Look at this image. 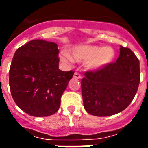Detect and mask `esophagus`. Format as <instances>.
Returning a JSON list of instances; mask_svg holds the SVG:
<instances>
[{
    "mask_svg": "<svg viewBox=\"0 0 148 148\" xmlns=\"http://www.w3.org/2000/svg\"><path fill=\"white\" fill-rule=\"evenodd\" d=\"M74 77L75 78V79H81L82 78V75L79 74V73H74Z\"/></svg>",
    "mask_w": 148,
    "mask_h": 148,
    "instance_id": "esophagus-1",
    "label": "esophagus"
}]
</instances>
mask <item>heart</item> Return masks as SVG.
I'll use <instances>...</instances> for the list:
<instances>
[{
  "label": "heart",
  "instance_id": "b5f03b06",
  "mask_svg": "<svg viewBox=\"0 0 148 148\" xmlns=\"http://www.w3.org/2000/svg\"><path fill=\"white\" fill-rule=\"evenodd\" d=\"M116 56L115 51L110 46L98 45H78L72 49L71 56L63 51L60 59L63 63L71 64L74 61L85 62V66L89 71H99L113 63Z\"/></svg>",
  "mask_w": 148,
  "mask_h": 148
}]
</instances>
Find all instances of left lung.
<instances>
[{
  "label": "left lung",
  "instance_id": "obj_1",
  "mask_svg": "<svg viewBox=\"0 0 148 148\" xmlns=\"http://www.w3.org/2000/svg\"><path fill=\"white\" fill-rule=\"evenodd\" d=\"M140 80L139 60L130 49L121 46L116 63L85 73L81 83L84 108L98 117L119 113L131 103Z\"/></svg>",
  "mask_w": 148,
  "mask_h": 148
}]
</instances>
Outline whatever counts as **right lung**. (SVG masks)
<instances>
[{"label":"right lung","mask_w":148,"mask_h":148,"mask_svg":"<svg viewBox=\"0 0 148 148\" xmlns=\"http://www.w3.org/2000/svg\"><path fill=\"white\" fill-rule=\"evenodd\" d=\"M57 45L32 40L15 52L9 70L14 101L27 114L47 117L60 108V99L74 71L59 69Z\"/></svg>","instance_id":"1"}]
</instances>
